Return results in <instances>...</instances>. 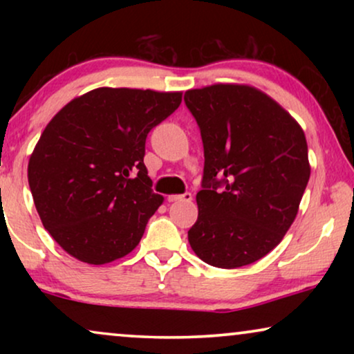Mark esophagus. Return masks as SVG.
Wrapping results in <instances>:
<instances>
[{
  "instance_id": "obj_1",
  "label": "esophagus",
  "mask_w": 354,
  "mask_h": 354,
  "mask_svg": "<svg viewBox=\"0 0 354 354\" xmlns=\"http://www.w3.org/2000/svg\"><path fill=\"white\" fill-rule=\"evenodd\" d=\"M169 203H176V201H192V193H183V195H169L167 196Z\"/></svg>"
}]
</instances>
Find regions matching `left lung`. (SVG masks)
Returning a JSON list of instances; mask_svg holds the SVG:
<instances>
[{
	"label": "left lung",
	"mask_w": 354,
	"mask_h": 354,
	"mask_svg": "<svg viewBox=\"0 0 354 354\" xmlns=\"http://www.w3.org/2000/svg\"><path fill=\"white\" fill-rule=\"evenodd\" d=\"M185 104L205 147L188 241L214 268L248 266L282 241L298 214L311 174L306 137L288 111L251 85L188 90Z\"/></svg>",
	"instance_id": "obj_1"
}]
</instances>
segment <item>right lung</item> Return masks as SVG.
I'll return each instance as SVG.
<instances>
[{"mask_svg":"<svg viewBox=\"0 0 354 354\" xmlns=\"http://www.w3.org/2000/svg\"><path fill=\"white\" fill-rule=\"evenodd\" d=\"M182 91L101 86L53 118L28 159L41 224L72 258L106 264L140 243L164 196L153 193L145 142Z\"/></svg>","mask_w":354,"mask_h":354,"instance_id":"right-lung-1","label":"right lung"}]
</instances>
